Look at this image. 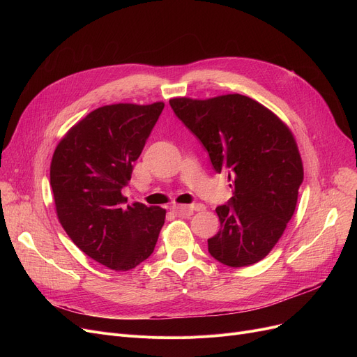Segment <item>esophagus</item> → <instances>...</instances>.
<instances>
[{
  "mask_svg": "<svg viewBox=\"0 0 357 357\" xmlns=\"http://www.w3.org/2000/svg\"><path fill=\"white\" fill-rule=\"evenodd\" d=\"M202 210H204V205H201V204L174 205V207H172V211L176 215H181V217H188V215H192L194 211H202Z\"/></svg>",
  "mask_w": 357,
  "mask_h": 357,
  "instance_id": "34e87169",
  "label": "esophagus"
}]
</instances>
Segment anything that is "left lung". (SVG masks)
I'll list each match as a JSON object with an SVG mask.
<instances>
[{"instance_id": "obj_1", "label": "left lung", "mask_w": 357, "mask_h": 357, "mask_svg": "<svg viewBox=\"0 0 357 357\" xmlns=\"http://www.w3.org/2000/svg\"><path fill=\"white\" fill-rule=\"evenodd\" d=\"M169 104L207 149L215 172H227L231 181L233 197L215 208L220 230L208 238L210 255L230 268L256 264L284 234L304 179L292 131L240 93Z\"/></svg>"}]
</instances>
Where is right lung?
<instances>
[{
    "mask_svg": "<svg viewBox=\"0 0 357 357\" xmlns=\"http://www.w3.org/2000/svg\"><path fill=\"white\" fill-rule=\"evenodd\" d=\"M163 107L112 104L93 109L68 131L52 158L50 186L63 230L109 269L140 265L153 253L165 222L163 208L126 205L121 194Z\"/></svg>",
    "mask_w": 357,
    "mask_h": 357,
    "instance_id": "1",
    "label": "right lung"
}]
</instances>
